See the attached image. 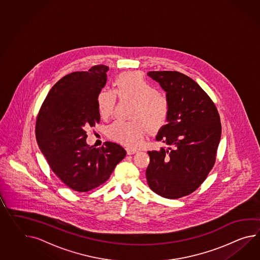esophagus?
Wrapping results in <instances>:
<instances>
[{"label":"esophagus","mask_w":260,"mask_h":260,"mask_svg":"<svg viewBox=\"0 0 260 260\" xmlns=\"http://www.w3.org/2000/svg\"><path fill=\"white\" fill-rule=\"evenodd\" d=\"M137 152H138V150H137V149H134V148H129V147H127V155H133V154H135V153Z\"/></svg>","instance_id":"obj_1"}]
</instances>
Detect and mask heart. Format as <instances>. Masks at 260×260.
<instances>
[{"instance_id":"heart-1","label":"heart","mask_w":260,"mask_h":260,"mask_svg":"<svg viewBox=\"0 0 260 260\" xmlns=\"http://www.w3.org/2000/svg\"><path fill=\"white\" fill-rule=\"evenodd\" d=\"M115 92L102 90L96 95L100 115L106 118L114 111L116 95L120 100L133 102L132 122L115 121L108 127V136L128 147L139 146L148 129L158 131L167 123L170 104L151 83L138 72L123 73L115 80Z\"/></svg>"}]
</instances>
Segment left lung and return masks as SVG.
Returning a JSON list of instances; mask_svg holds the SVG:
<instances>
[{
    "mask_svg": "<svg viewBox=\"0 0 260 260\" xmlns=\"http://www.w3.org/2000/svg\"><path fill=\"white\" fill-rule=\"evenodd\" d=\"M170 104L167 124L156 140L168 147L148 151L147 183L160 197L190 194L206 179L215 162L222 127L214 103L198 83L177 71H149Z\"/></svg>",
    "mask_w": 260,
    "mask_h": 260,
    "instance_id": "left-lung-1",
    "label": "left lung"
}]
</instances>
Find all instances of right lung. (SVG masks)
I'll list each match as a JSON object with an SVG mask.
<instances>
[{
	"label": "right lung",
	"mask_w": 260,
	"mask_h": 260,
	"mask_svg": "<svg viewBox=\"0 0 260 260\" xmlns=\"http://www.w3.org/2000/svg\"><path fill=\"white\" fill-rule=\"evenodd\" d=\"M108 70L99 66L63 77L50 90L38 114L39 149L55 175L77 191L104 183L127 154L112 142L99 148L86 143V127L101 120L96 95L106 84Z\"/></svg>",
	"instance_id": "add662e5"
}]
</instances>
